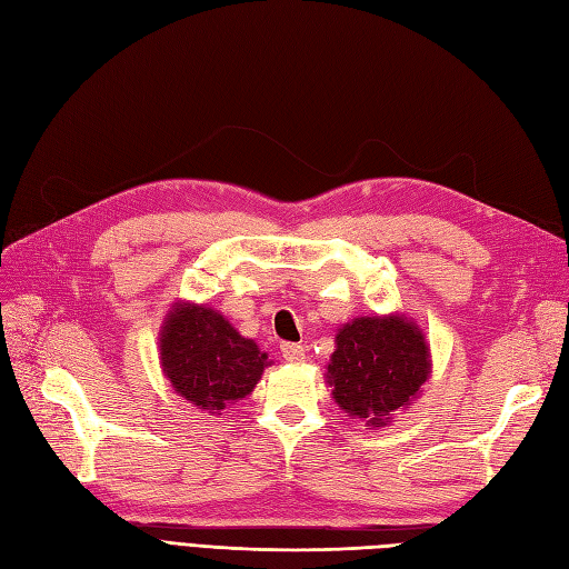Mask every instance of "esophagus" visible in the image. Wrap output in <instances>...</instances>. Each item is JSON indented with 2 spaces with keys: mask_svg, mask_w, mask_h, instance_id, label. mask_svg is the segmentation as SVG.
Returning <instances> with one entry per match:
<instances>
[{
  "mask_svg": "<svg viewBox=\"0 0 569 569\" xmlns=\"http://www.w3.org/2000/svg\"><path fill=\"white\" fill-rule=\"evenodd\" d=\"M280 349H282V357H284V361H289V363H301V361L306 359V349H303L301 345L284 342Z\"/></svg>",
  "mask_w": 569,
  "mask_h": 569,
  "instance_id": "obj_1",
  "label": "esophagus"
}]
</instances>
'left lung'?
<instances>
[{
	"label": "left lung",
	"mask_w": 569,
	"mask_h": 569,
	"mask_svg": "<svg viewBox=\"0 0 569 569\" xmlns=\"http://www.w3.org/2000/svg\"><path fill=\"white\" fill-rule=\"evenodd\" d=\"M431 368V347L417 320L359 316L337 328L326 378L337 407L378 431L419 399Z\"/></svg>",
	"instance_id": "obj_1"
}]
</instances>
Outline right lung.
I'll use <instances>...</instances> for the list:
<instances>
[{
    "mask_svg": "<svg viewBox=\"0 0 569 569\" xmlns=\"http://www.w3.org/2000/svg\"><path fill=\"white\" fill-rule=\"evenodd\" d=\"M160 366L172 390L218 413L249 397L270 366L266 351L212 306L174 301L160 328Z\"/></svg>",
    "mask_w": 569,
    "mask_h": 569,
    "instance_id": "add662e5",
    "label": "right lung"
}]
</instances>
